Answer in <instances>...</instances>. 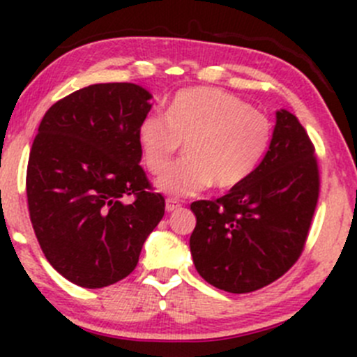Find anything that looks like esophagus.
<instances>
[{"label":"esophagus","mask_w":357,"mask_h":357,"mask_svg":"<svg viewBox=\"0 0 357 357\" xmlns=\"http://www.w3.org/2000/svg\"><path fill=\"white\" fill-rule=\"evenodd\" d=\"M179 207H181V202H179L178 199H172V197H169V199L165 200V211L167 212L178 211Z\"/></svg>","instance_id":"esophagus-1"}]
</instances>
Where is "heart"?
Here are the masks:
<instances>
[{"label":"heart","mask_w":357,"mask_h":357,"mask_svg":"<svg viewBox=\"0 0 357 357\" xmlns=\"http://www.w3.org/2000/svg\"><path fill=\"white\" fill-rule=\"evenodd\" d=\"M273 138V122L238 96L215 88L181 89L165 117L149 114L138 128L143 162L160 174L185 142V157L158 178L162 192L190 197L207 186L229 190L259 167Z\"/></svg>","instance_id":"1"}]
</instances>
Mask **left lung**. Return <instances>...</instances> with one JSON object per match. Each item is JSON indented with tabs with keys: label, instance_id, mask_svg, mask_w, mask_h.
I'll list each match as a JSON object with an SVG mask.
<instances>
[{
	"label": "left lung",
	"instance_id": "8db88e82",
	"mask_svg": "<svg viewBox=\"0 0 357 357\" xmlns=\"http://www.w3.org/2000/svg\"><path fill=\"white\" fill-rule=\"evenodd\" d=\"M318 197L314 145L297 117L280 110L268 153L250 178L221 199L190 205L197 271L231 294L276 282L304 252Z\"/></svg>",
	"mask_w": 357,
	"mask_h": 357
}]
</instances>
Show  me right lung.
<instances>
[{"instance_id":"obj_1","label":"right lung","mask_w":357,"mask_h":357,"mask_svg":"<svg viewBox=\"0 0 357 357\" xmlns=\"http://www.w3.org/2000/svg\"><path fill=\"white\" fill-rule=\"evenodd\" d=\"M146 89L109 82L50 107L29 153L27 207L50 264L68 282L103 289L136 268L165 200L139 165Z\"/></svg>"}]
</instances>
